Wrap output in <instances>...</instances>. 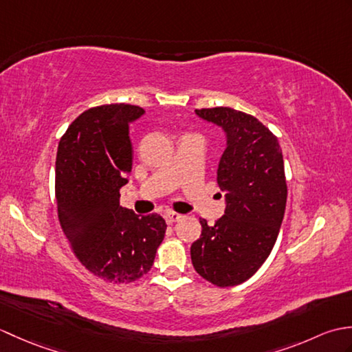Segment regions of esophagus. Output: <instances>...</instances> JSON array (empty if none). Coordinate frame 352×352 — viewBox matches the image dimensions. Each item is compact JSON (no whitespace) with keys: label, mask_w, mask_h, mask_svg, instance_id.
I'll return each mask as SVG.
<instances>
[{"label":"esophagus","mask_w":352,"mask_h":352,"mask_svg":"<svg viewBox=\"0 0 352 352\" xmlns=\"http://www.w3.org/2000/svg\"><path fill=\"white\" fill-rule=\"evenodd\" d=\"M183 218V214L177 213V212H168L166 214H164V219H166L168 223H174L177 221H180Z\"/></svg>","instance_id":"esophagus-1"}]
</instances>
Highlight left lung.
<instances>
[{
  "instance_id": "1",
  "label": "left lung",
  "mask_w": 352,
  "mask_h": 352,
  "mask_svg": "<svg viewBox=\"0 0 352 352\" xmlns=\"http://www.w3.org/2000/svg\"><path fill=\"white\" fill-rule=\"evenodd\" d=\"M197 115L227 133L218 168L227 207L212 227L199 219L192 265L208 283L231 287L258 271L278 237L287 199L283 153L275 134L243 111L212 107L197 109Z\"/></svg>"
}]
</instances>
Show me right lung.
<instances>
[{
    "mask_svg": "<svg viewBox=\"0 0 352 352\" xmlns=\"http://www.w3.org/2000/svg\"><path fill=\"white\" fill-rule=\"evenodd\" d=\"M144 109L104 104L83 111L58 142L56 201L71 250L89 272L107 283H131L151 269L166 233L160 214L119 206L131 172L130 121Z\"/></svg>",
    "mask_w": 352,
    "mask_h": 352,
    "instance_id": "obj_1",
    "label": "right lung"
}]
</instances>
